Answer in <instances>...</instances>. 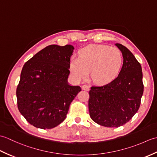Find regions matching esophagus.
<instances>
[{
  "mask_svg": "<svg viewBox=\"0 0 157 157\" xmlns=\"http://www.w3.org/2000/svg\"><path fill=\"white\" fill-rule=\"evenodd\" d=\"M82 90H89L90 89V86H88V85H83L82 87Z\"/></svg>",
  "mask_w": 157,
  "mask_h": 157,
  "instance_id": "34e87169",
  "label": "esophagus"
}]
</instances>
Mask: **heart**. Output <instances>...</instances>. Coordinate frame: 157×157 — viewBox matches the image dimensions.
<instances>
[{
	"instance_id": "1",
	"label": "heart",
	"mask_w": 157,
	"mask_h": 157,
	"mask_svg": "<svg viewBox=\"0 0 157 157\" xmlns=\"http://www.w3.org/2000/svg\"><path fill=\"white\" fill-rule=\"evenodd\" d=\"M123 66V56L117 48L106 45H90L80 49L78 58L73 57L69 70L75 79L90 78L94 83L106 85L119 75Z\"/></svg>"
}]
</instances>
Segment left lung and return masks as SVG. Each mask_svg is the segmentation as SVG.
Segmentation results:
<instances>
[{
  "instance_id": "1",
  "label": "left lung",
  "mask_w": 157,
  "mask_h": 157,
  "mask_svg": "<svg viewBox=\"0 0 157 157\" xmlns=\"http://www.w3.org/2000/svg\"><path fill=\"white\" fill-rule=\"evenodd\" d=\"M115 45L123 56L119 75L110 84L92 86L89 92L90 116L96 123L109 128H118L134 117L144 92L140 63L125 46Z\"/></svg>"
}]
</instances>
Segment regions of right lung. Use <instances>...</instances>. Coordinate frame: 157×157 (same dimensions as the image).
<instances>
[{
	"label": "right lung",
	"instance_id": "right-lung-1",
	"mask_svg": "<svg viewBox=\"0 0 157 157\" xmlns=\"http://www.w3.org/2000/svg\"><path fill=\"white\" fill-rule=\"evenodd\" d=\"M73 49L70 44L48 46L23 67L16 91L17 107L36 128L52 129L61 123L82 90L67 82Z\"/></svg>",
	"mask_w": 157,
	"mask_h": 157
}]
</instances>
